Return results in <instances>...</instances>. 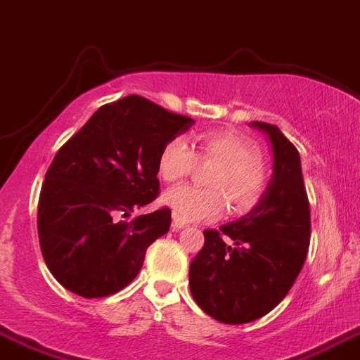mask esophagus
<instances>
[{
  "mask_svg": "<svg viewBox=\"0 0 360 360\" xmlns=\"http://www.w3.org/2000/svg\"><path fill=\"white\" fill-rule=\"evenodd\" d=\"M172 227H174V231H181V229H184V227H188V224L184 220H181L179 217H176V214H174Z\"/></svg>",
  "mask_w": 360,
  "mask_h": 360,
  "instance_id": "1",
  "label": "esophagus"
}]
</instances>
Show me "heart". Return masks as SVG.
<instances>
[{
    "label": "heart",
    "instance_id": "heart-1",
    "mask_svg": "<svg viewBox=\"0 0 360 360\" xmlns=\"http://www.w3.org/2000/svg\"><path fill=\"white\" fill-rule=\"evenodd\" d=\"M195 153L184 139L169 140L158 160L161 179L174 183L193 170L197 161L213 163L207 176L211 188L179 184L165 191L163 202L184 221L214 220L226 211L247 213L263 197L268 170L254 142L233 129H211L195 136Z\"/></svg>",
    "mask_w": 360,
    "mask_h": 360
}]
</instances>
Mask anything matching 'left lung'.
<instances>
[{
	"mask_svg": "<svg viewBox=\"0 0 360 360\" xmlns=\"http://www.w3.org/2000/svg\"><path fill=\"white\" fill-rule=\"evenodd\" d=\"M268 134L274 176L250 213L204 231V247L190 264V291L221 323L259 320L297 281L311 241V211L297 147L274 124L250 122Z\"/></svg>",
	"mask_w": 360,
	"mask_h": 360,
	"instance_id": "left-lung-1",
	"label": "left lung"
}]
</instances>
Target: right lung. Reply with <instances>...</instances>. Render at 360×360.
Masks as SVG:
<instances>
[{
	"instance_id": "add662e5",
	"label": "right lung",
	"mask_w": 360,
	"mask_h": 360,
	"mask_svg": "<svg viewBox=\"0 0 360 360\" xmlns=\"http://www.w3.org/2000/svg\"><path fill=\"white\" fill-rule=\"evenodd\" d=\"M193 119L142 96L104 104L49 165L39 197L42 257L65 290L103 298L126 288L153 241L169 233L170 210L129 217L160 193L163 146Z\"/></svg>"
}]
</instances>
